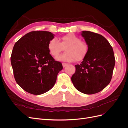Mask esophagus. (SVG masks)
Returning <instances> with one entry per match:
<instances>
[{"label": "esophagus", "mask_w": 128, "mask_h": 128, "mask_svg": "<svg viewBox=\"0 0 128 128\" xmlns=\"http://www.w3.org/2000/svg\"><path fill=\"white\" fill-rule=\"evenodd\" d=\"M62 64L63 67H64L66 66H67L68 64H66V63H62Z\"/></svg>", "instance_id": "34e87169"}]
</instances>
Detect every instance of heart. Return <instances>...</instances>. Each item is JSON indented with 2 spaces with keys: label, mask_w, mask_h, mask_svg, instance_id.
Here are the masks:
<instances>
[{
  "label": "heart",
  "mask_w": 128,
  "mask_h": 128,
  "mask_svg": "<svg viewBox=\"0 0 128 128\" xmlns=\"http://www.w3.org/2000/svg\"><path fill=\"white\" fill-rule=\"evenodd\" d=\"M64 48V53L59 56L56 60L61 61H79L83 59L87 53L86 44L80 41V38L72 34L61 37L60 42L56 38H53L48 43V48L50 54L57 57Z\"/></svg>",
  "instance_id": "heart-1"
}]
</instances>
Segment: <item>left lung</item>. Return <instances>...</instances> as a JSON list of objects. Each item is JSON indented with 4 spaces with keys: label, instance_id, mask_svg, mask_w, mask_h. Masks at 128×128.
Masks as SVG:
<instances>
[{
    "label": "left lung",
    "instance_id": "obj_1",
    "mask_svg": "<svg viewBox=\"0 0 128 128\" xmlns=\"http://www.w3.org/2000/svg\"><path fill=\"white\" fill-rule=\"evenodd\" d=\"M88 49L80 64L75 65L72 77L75 88L80 92L92 94L102 90L110 83L115 59L113 48L104 36L89 31H83Z\"/></svg>",
    "mask_w": 128,
    "mask_h": 128
}]
</instances>
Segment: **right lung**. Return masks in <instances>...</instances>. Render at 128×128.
<instances>
[{
  "instance_id": "right-lung-1",
  "label": "right lung",
  "mask_w": 128,
  "mask_h": 128,
  "mask_svg": "<svg viewBox=\"0 0 128 128\" xmlns=\"http://www.w3.org/2000/svg\"><path fill=\"white\" fill-rule=\"evenodd\" d=\"M54 34L46 31L26 34L14 46L10 57L18 84L29 94L40 95L48 91L63 68L50 54L48 45Z\"/></svg>"
}]
</instances>
